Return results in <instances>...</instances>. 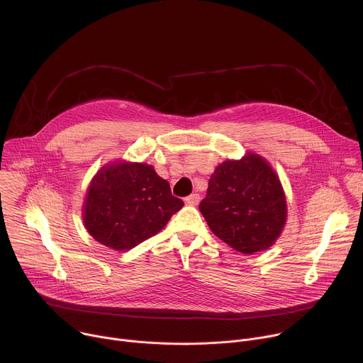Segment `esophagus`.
I'll list each match as a JSON object with an SVG mask.
<instances>
[{
    "label": "esophagus",
    "mask_w": 363,
    "mask_h": 363,
    "mask_svg": "<svg viewBox=\"0 0 363 363\" xmlns=\"http://www.w3.org/2000/svg\"><path fill=\"white\" fill-rule=\"evenodd\" d=\"M199 199H201V196H199L198 194H191L189 196L185 198V202H186L188 205H198Z\"/></svg>",
    "instance_id": "obj_1"
}]
</instances>
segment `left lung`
I'll use <instances>...</instances> for the list:
<instances>
[{
  "instance_id": "8db88e82",
  "label": "left lung",
  "mask_w": 363,
  "mask_h": 363,
  "mask_svg": "<svg viewBox=\"0 0 363 363\" xmlns=\"http://www.w3.org/2000/svg\"><path fill=\"white\" fill-rule=\"evenodd\" d=\"M211 231L242 254L267 250L286 224L287 203L273 168L247 152L238 161L220 164L199 203Z\"/></svg>"
}]
</instances>
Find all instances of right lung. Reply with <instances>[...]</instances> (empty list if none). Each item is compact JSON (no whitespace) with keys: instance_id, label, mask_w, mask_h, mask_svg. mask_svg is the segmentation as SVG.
I'll list each match as a JSON object with an SVG mask.
<instances>
[{"instance_id":"add662e5","label":"right lung","mask_w":363,"mask_h":363,"mask_svg":"<svg viewBox=\"0 0 363 363\" xmlns=\"http://www.w3.org/2000/svg\"><path fill=\"white\" fill-rule=\"evenodd\" d=\"M182 206L153 167L121 161L103 167L91 179L83 221L96 241L123 251L160 233Z\"/></svg>"}]
</instances>
